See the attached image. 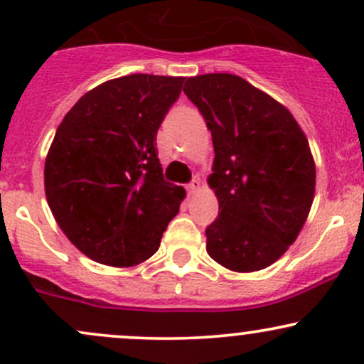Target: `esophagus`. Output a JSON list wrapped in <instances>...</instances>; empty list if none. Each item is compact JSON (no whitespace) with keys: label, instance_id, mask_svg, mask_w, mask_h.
<instances>
[{"label":"esophagus","instance_id":"1","mask_svg":"<svg viewBox=\"0 0 364 364\" xmlns=\"http://www.w3.org/2000/svg\"><path fill=\"white\" fill-rule=\"evenodd\" d=\"M186 190H188V195H195L196 191L200 190V181H198V179H193V181H191L190 185H186Z\"/></svg>","mask_w":364,"mask_h":364}]
</instances>
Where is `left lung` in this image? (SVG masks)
<instances>
[{
  "label": "left lung",
  "mask_w": 364,
  "mask_h": 364,
  "mask_svg": "<svg viewBox=\"0 0 364 364\" xmlns=\"http://www.w3.org/2000/svg\"><path fill=\"white\" fill-rule=\"evenodd\" d=\"M185 94L214 144L208 185L219 215L207 253L235 272L272 265L294 243L315 196V162L298 121L281 102L231 73L188 78Z\"/></svg>",
  "instance_id": "8db88e82"
}]
</instances>
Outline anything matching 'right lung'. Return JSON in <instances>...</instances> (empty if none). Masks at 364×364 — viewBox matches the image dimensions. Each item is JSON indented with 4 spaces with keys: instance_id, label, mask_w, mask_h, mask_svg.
Here are the masks:
<instances>
[{
    "instance_id": "1",
    "label": "right lung",
    "mask_w": 364,
    "mask_h": 364,
    "mask_svg": "<svg viewBox=\"0 0 364 364\" xmlns=\"http://www.w3.org/2000/svg\"><path fill=\"white\" fill-rule=\"evenodd\" d=\"M183 77L135 73L87 92L46 157V198L83 255L111 267L152 257L186 191L166 181L156 135Z\"/></svg>"
}]
</instances>
